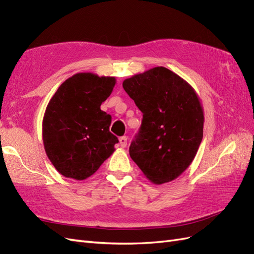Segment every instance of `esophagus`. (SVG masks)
<instances>
[{
	"instance_id": "obj_1",
	"label": "esophagus",
	"mask_w": 254,
	"mask_h": 254,
	"mask_svg": "<svg viewBox=\"0 0 254 254\" xmlns=\"http://www.w3.org/2000/svg\"><path fill=\"white\" fill-rule=\"evenodd\" d=\"M120 144L122 147H126L127 146V136H121L120 137Z\"/></svg>"
}]
</instances>
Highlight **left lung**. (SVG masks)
Returning a JSON list of instances; mask_svg holds the SVG:
<instances>
[{
    "mask_svg": "<svg viewBox=\"0 0 254 254\" xmlns=\"http://www.w3.org/2000/svg\"><path fill=\"white\" fill-rule=\"evenodd\" d=\"M123 88L143 113L129 155L155 184L175 180L187 170L203 136V109L196 91L164 66L123 81Z\"/></svg>",
    "mask_w": 254,
    "mask_h": 254,
    "instance_id": "8db88e82",
    "label": "left lung"
}]
</instances>
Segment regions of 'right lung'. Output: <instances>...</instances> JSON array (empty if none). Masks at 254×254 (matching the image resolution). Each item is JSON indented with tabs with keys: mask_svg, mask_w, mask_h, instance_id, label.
<instances>
[{
	"mask_svg": "<svg viewBox=\"0 0 254 254\" xmlns=\"http://www.w3.org/2000/svg\"><path fill=\"white\" fill-rule=\"evenodd\" d=\"M117 79L77 73L60 84L48 104L42 122L47 156L66 178L84 180L114 152L118 137L109 131L111 115L101 105Z\"/></svg>",
	"mask_w": 254,
	"mask_h": 254,
	"instance_id": "add662e5",
	"label": "right lung"
}]
</instances>
